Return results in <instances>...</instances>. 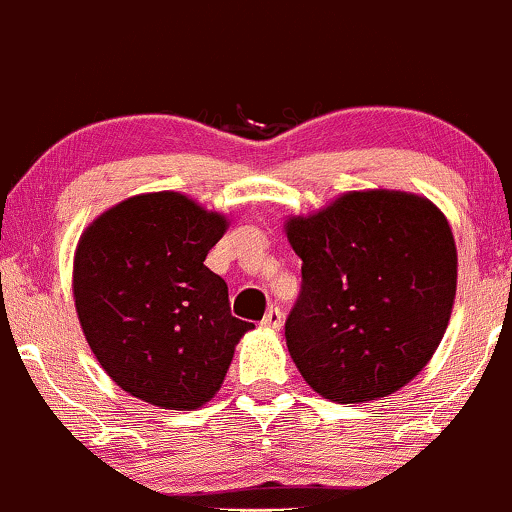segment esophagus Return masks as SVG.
<instances>
[{"mask_svg":"<svg viewBox=\"0 0 512 512\" xmlns=\"http://www.w3.org/2000/svg\"><path fill=\"white\" fill-rule=\"evenodd\" d=\"M282 323H285V313H282L277 306L268 308V313L263 315V320H261V325L270 327V330H280Z\"/></svg>","mask_w":512,"mask_h":512,"instance_id":"1","label":"esophagus"}]
</instances>
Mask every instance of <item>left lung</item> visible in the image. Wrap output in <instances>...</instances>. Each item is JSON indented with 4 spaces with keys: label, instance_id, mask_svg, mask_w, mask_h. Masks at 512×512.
Listing matches in <instances>:
<instances>
[{
    "label": "left lung",
    "instance_id": "8db88e82",
    "mask_svg": "<svg viewBox=\"0 0 512 512\" xmlns=\"http://www.w3.org/2000/svg\"><path fill=\"white\" fill-rule=\"evenodd\" d=\"M301 292L285 323L289 353L325 399L394 394L434 356L456 299L449 220L418 194L349 192L289 218Z\"/></svg>",
    "mask_w": 512,
    "mask_h": 512
}]
</instances>
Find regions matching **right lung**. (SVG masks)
<instances>
[{"label":"right lung","instance_id":"add662e5","mask_svg":"<svg viewBox=\"0 0 512 512\" xmlns=\"http://www.w3.org/2000/svg\"><path fill=\"white\" fill-rule=\"evenodd\" d=\"M227 220L178 192L137 194L82 232L73 296L106 375L137 399L194 410L225 380L251 330L230 313L227 285L204 266Z\"/></svg>","mask_w":512,"mask_h":512}]
</instances>
